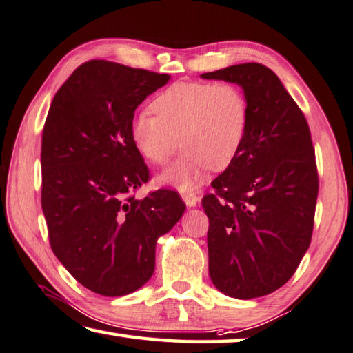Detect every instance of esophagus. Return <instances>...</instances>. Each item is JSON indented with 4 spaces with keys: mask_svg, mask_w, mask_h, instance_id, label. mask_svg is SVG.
I'll return each instance as SVG.
<instances>
[{
    "mask_svg": "<svg viewBox=\"0 0 353 353\" xmlns=\"http://www.w3.org/2000/svg\"><path fill=\"white\" fill-rule=\"evenodd\" d=\"M181 196H183V201L186 203L189 208L196 206V203H199V200H200L199 195H196L195 192H184Z\"/></svg>",
    "mask_w": 353,
    "mask_h": 353,
    "instance_id": "obj_1",
    "label": "esophagus"
}]
</instances>
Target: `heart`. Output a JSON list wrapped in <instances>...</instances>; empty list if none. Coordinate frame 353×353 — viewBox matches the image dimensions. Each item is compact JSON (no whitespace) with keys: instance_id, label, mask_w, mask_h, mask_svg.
I'll return each instance as SVG.
<instances>
[{"instance_id":"b5f03b06","label":"heart","mask_w":353,"mask_h":353,"mask_svg":"<svg viewBox=\"0 0 353 353\" xmlns=\"http://www.w3.org/2000/svg\"><path fill=\"white\" fill-rule=\"evenodd\" d=\"M153 111H139L130 138L141 157L164 165L181 145V158L159 181L180 190L199 184L209 169L223 170L242 147L248 130V101L232 82H176L154 97Z\"/></svg>"}]
</instances>
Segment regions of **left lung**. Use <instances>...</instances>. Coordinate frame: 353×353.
I'll return each mask as SVG.
<instances>
[{
  "label": "left lung",
  "instance_id": "1",
  "mask_svg": "<svg viewBox=\"0 0 353 353\" xmlns=\"http://www.w3.org/2000/svg\"><path fill=\"white\" fill-rule=\"evenodd\" d=\"M201 77L242 86L250 113L237 157L201 200L209 276L231 298H261L290 281L312 242L319 178L310 128L265 65H234Z\"/></svg>",
  "mask_w": 353,
  "mask_h": 353
}]
</instances>
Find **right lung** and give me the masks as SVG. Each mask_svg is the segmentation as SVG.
I'll use <instances>...</instances> for the list:
<instances>
[{"instance_id":"obj_1","label":"right lung","mask_w":353,"mask_h":353,"mask_svg":"<svg viewBox=\"0 0 353 353\" xmlns=\"http://www.w3.org/2000/svg\"><path fill=\"white\" fill-rule=\"evenodd\" d=\"M170 76L108 60L80 65L54 96L41 136V209L70 274L102 296L133 293L186 209L175 190L136 200L150 172L130 138L134 110Z\"/></svg>"}]
</instances>
